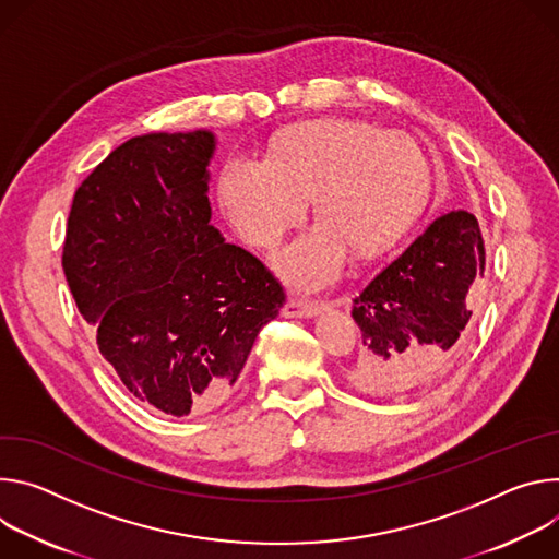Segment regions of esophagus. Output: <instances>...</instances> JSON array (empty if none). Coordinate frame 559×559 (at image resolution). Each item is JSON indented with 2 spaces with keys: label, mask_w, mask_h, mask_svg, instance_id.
<instances>
[{
  "label": "esophagus",
  "mask_w": 559,
  "mask_h": 559,
  "mask_svg": "<svg viewBox=\"0 0 559 559\" xmlns=\"http://www.w3.org/2000/svg\"><path fill=\"white\" fill-rule=\"evenodd\" d=\"M324 301H306V299H288L284 306V318H313L322 313Z\"/></svg>",
  "instance_id": "esophagus-1"
}]
</instances>
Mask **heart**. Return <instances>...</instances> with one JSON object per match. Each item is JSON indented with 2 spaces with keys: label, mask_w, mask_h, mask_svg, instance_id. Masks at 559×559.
Wrapping results in <instances>:
<instances>
[{
  "label": "heart",
  "mask_w": 559,
  "mask_h": 559,
  "mask_svg": "<svg viewBox=\"0 0 559 559\" xmlns=\"http://www.w3.org/2000/svg\"><path fill=\"white\" fill-rule=\"evenodd\" d=\"M428 179L421 148L404 133L355 119H320L282 131L266 159L230 157L219 198L237 233L275 248L313 198L320 224L277 258L282 275L301 288L331 284L346 251L378 253L415 215Z\"/></svg>",
  "instance_id": "b5f03b06"
}]
</instances>
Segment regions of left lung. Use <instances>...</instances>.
Here are the masks:
<instances>
[{
  "instance_id": "8db88e82",
  "label": "left lung",
  "mask_w": 559,
  "mask_h": 559,
  "mask_svg": "<svg viewBox=\"0 0 559 559\" xmlns=\"http://www.w3.org/2000/svg\"><path fill=\"white\" fill-rule=\"evenodd\" d=\"M484 239L475 215L451 211L353 299L361 350L348 380L370 395H415L457 359L484 277Z\"/></svg>"
}]
</instances>
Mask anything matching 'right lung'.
<instances>
[{"mask_svg":"<svg viewBox=\"0 0 559 559\" xmlns=\"http://www.w3.org/2000/svg\"><path fill=\"white\" fill-rule=\"evenodd\" d=\"M213 151L211 131L117 146L75 191L61 255L119 382L173 417L228 400L286 301L275 275L211 224Z\"/></svg>","mask_w":559,"mask_h":559,"instance_id":"add662e5","label":"right lung"}]
</instances>
